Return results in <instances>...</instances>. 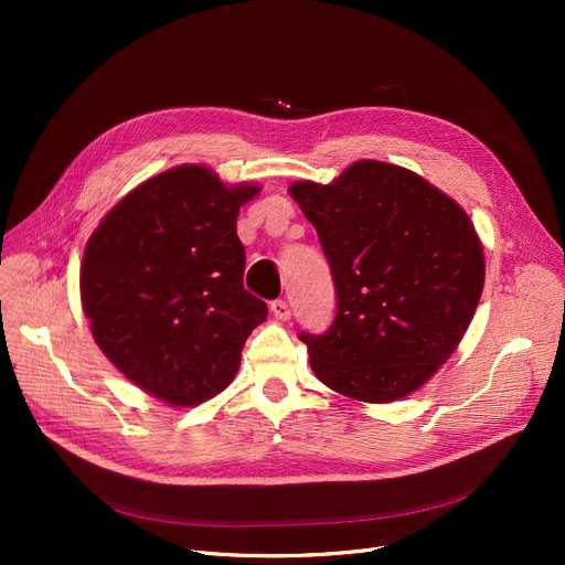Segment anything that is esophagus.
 <instances>
[{
    "mask_svg": "<svg viewBox=\"0 0 565 565\" xmlns=\"http://www.w3.org/2000/svg\"><path fill=\"white\" fill-rule=\"evenodd\" d=\"M270 311H273V316H275L277 320H288V318H290V307H288V302H284V300L270 302Z\"/></svg>",
    "mask_w": 565,
    "mask_h": 565,
    "instance_id": "obj_1",
    "label": "esophagus"
}]
</instances>
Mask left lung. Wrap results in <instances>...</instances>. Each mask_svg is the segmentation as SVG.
Wrapping results in <instances>:
<instances>
[{
	"mask_svg": "<svg viewBox=\"0 0 565 565\" xmlns=\"http://www.w3.org/2000/svg\"><path fill=\"white\" fill-rule=\"evenodd\" d=\"M288 192L318 231L339 300L328 334H300L311 371L362 403L417 392L456 352L481 300L486 256L469 215L419 173L380 160Z\"/></svg>",
	"mask_w": 565,
	"mask_h": 565,
	"instance_id": "8db88e82",
	"label": "left lung"
}]
</instances>
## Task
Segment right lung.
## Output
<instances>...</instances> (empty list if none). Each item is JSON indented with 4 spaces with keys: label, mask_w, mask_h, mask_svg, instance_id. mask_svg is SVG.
<instances>
[{
    "label": "right lung",
    "mask_w": 565,
    "mask_h": 565,
    "mask_svg": "<svg viewBox=\"0 0 565 565\" xmlns=\"http://www.w3.org/2000/svg\"><path fill=\"white\" fill-rule=\"evenodd\" d=\"M258 192L256 183H222L205 164H181L128 192L88 237L79 295L94 341L141 392L171 407L222 394L267 318L243 286L235 226Z\"/></svg>",
    "instance_id": "1"
}]
</instances>
